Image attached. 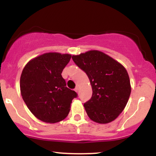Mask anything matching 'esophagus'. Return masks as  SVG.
I'll return each instance as SVG.
<instances>
[{"instance_id": "34e87169", "label": "esophagus", "mask_w": 156, "mask_h": 156, "mask_svg": "<svg viewBox=\"0 0 156 156\" xmlns=\"http://www.w3.org/2000/svg\"><path fill=\"white\" fill-rule=\"evenodd\" d=\"M75 91L78 94V93H79V88H78V87H76V88L75 89Z\"/></svg>"}]
</instances>
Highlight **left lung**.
<instances>
[{
	"instance_id": "8db88e82",
	"label": "left lung",
	"mask_w": 156,
	"mask_h": 156,
	"mask_svg": "<svg viewBox=\"0 0 156 156\" xmlns=\"http://www.w3.org/2000/svg\"><path fill=\"white\" fill-rule=\"evenodd\" d=\"M72 58L86 73L92 86V98L83 104L87 115L101 124L114 120L124 110L131 92L125 68L98 51L73 55Z\"/></svg>"
}]
</instances>
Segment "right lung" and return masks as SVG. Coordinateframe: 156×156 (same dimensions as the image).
<instances>
[{
	"label": "right lung",
	"mask_w": 156,
	"mask_h": 156,
	"mask_svg": "<svg viewBox=\"0 0 156 156\" xmlns=\"http://www.w3.org/2000/svg\"><path fill=\"white\" fill-rule=\"evenodd\" d=\"M71 55L48 53L30 61L20 77L23 99L37 119L55 123L67 117L78 94L66 87L62 73Z\"/></svg>",
	"instance_id": "add662e5"
}]
</instances>
